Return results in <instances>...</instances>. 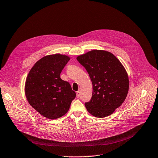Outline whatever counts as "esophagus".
Returning <instances> with one entry per match:
<instances>
[{
	"label": "esophagus",
	"mask_w": 158,
	"mask_h": 158,
	"mask_svg": "<svg viewBox=\"0 0 158 158\" xmlns=\"http://www.w3.org/2000/svg\"><path fill=\"white\" fill-rule=\"evenodd\" d=\"M80 97V92L78 91V92H77V98H79Z\"/></svg>",
	"instance_id": "1"
}]
</instances>
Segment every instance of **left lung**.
Wrapping results in <instances>:
<instances>
[{
  "label": "left lung",
  "mask_w": 158,
  "mask_h": 158,
  "mask_svg": "<svg viewBox=\"0 0 158 158\" xmlns=\"http://www.w3.org/2000/svg\"><path fill=\"white\" fill-rule=\"evenodd\" d=\"M92 83V96L85 102L87 111L97 118L113 114L125 101L129 89L127 73L111 52L93 50L77 57Z\"/></svg>",
  "instance_id": "1"
}]
</instances>
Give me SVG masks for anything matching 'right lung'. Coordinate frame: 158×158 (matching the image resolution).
Masks as SVG:
<instances>
[{
  "mask_svg": "<svg viewBox=\"0 0 158 158\" xmlns=\"http://www.w3.org/2000/svg\"><path fill=\"white\" fill-rule=\"evenodd\" d=\"M67 56H47L35 64L25 83V94L29 104L40 114L48 119L64 115L76 97L69 82L60 77L69 60Z\"/></svg>",
  "mask_w": 158,
  "mask_h": 158,
  "instance_id": "obj_1",
  "label": "right lung"
}]
</instances>
